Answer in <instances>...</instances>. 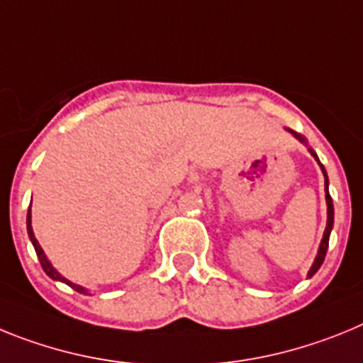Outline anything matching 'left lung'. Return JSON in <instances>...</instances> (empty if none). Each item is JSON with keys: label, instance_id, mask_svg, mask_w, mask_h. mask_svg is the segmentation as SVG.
<instances>
[{"label": "left lung", "instance_id": "obj_1", "mask_svg": "<svg viewBox=\"0 0 363 363\" xmlns=\"http://www.w3.org/2000/svg\"><path fill=\"white\" fill-rule=\"evenodd\" d=\"M291 133L294 135L296 138H299L301 143H305V138L301 137V135H298L296 131H292L291 129ZM308 151H311V155L314 157V159L318 160V155L314 153V150H311L308 147ZM318 164H320V160H318ZM321 166V164H320ZM321 172H323V177H325V199H327V226H325V232H323V239H321V245H320V250H318V256L316 259H314V264L311 267V270H308V277H313L314 274L318 272V269L321 267V263H323V259H325V254H327V248H329V235H330V230H333V223H334V208H333V199H330V195H329V181H327V173H325V168L321 166Z\"/></svg>", "mask_w": 363, "mask_h": 363}]
</instances>
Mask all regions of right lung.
Listing matches in <instances>:
<instances>
[{"label":"right lung","mask_w":363,"mask_h":363,"mask_svg":"<svg viewBox=\"0 0 363 363\" xmlns=\"http://www.w3.org/2000/svg\"><path fill=\"white\" fill-rule=\"evenodd\" d=\"M27 232H29V238H30V241H33V247H34V250H36L38 259H40V263H42V269L45 270L47 276L52 277V279H58V281L67 283V285H71L72 289H74V291H77V292H82V294H86V292H87L86 289H82V286H78V285H72V283H71V281H67V279H65V277L60 276V274L56 272V270H55V267H52V264H50V261L47 259V257H45V254H43L42 247H40V242H38V241H36V238H34L33 226H30V206H29V213H27Z\"/></svg>","instance_id":"right-lung-1"}]
</instances>
